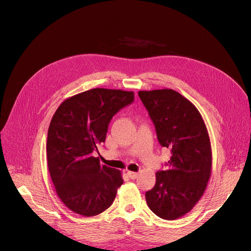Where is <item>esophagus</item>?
I'll return each instance as SVG.
<instances>
[{"label":"esophagus","mask_w":251,"mask_h":251,"mask_svg":"<svg viewBox=\"0 0 251 251\" xmlns=\"http://www.w3.org/2000/svg\"><path fill=\"white\" fill-rule=\"evenodd\" d=\"M127 175H128L131 179H135V178H137V177H138V173H136V172H132V171H128V172H127Z\"/></svg>","instance_id":"1"}]
</instances>
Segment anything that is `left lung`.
<instances>
[{"label":"left lung","mask_w":251,"mask_h":251,"mask_svg":"<svg viewBox=\"0 0 251 251\" xmlns=\"http://www.w3.org/2000/svg\"><path fill=\"white\" fill-rule=\"evenodd\" d=\"M138 96L155 127L160 144L171 150L166 171H157L147 191L149 207L164 220H176L193 208L212 173V148L195 105L173 89L140 90Z\"/></svg>","instance_id":"1"}]
</instances>
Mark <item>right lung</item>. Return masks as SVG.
Wrapping results in <instances>:
<instances>
[{"label": "right lung", "instance_id": "right-lung-1", "mask_svg": "<svg viewBox=\"0 0 251 251\" xmlns=\"http://www.w3.org/2000/svg\"><path fill=\"white\" fill-rule=\"evenodd\" d=\"M134 100L133 91L94 88L65 100L48 131L50 175L62 202L72 212L97 216L113 203L121 172L92 155L104 142L114 115Z\"/></svg>", "mask_w": 251, "mask_h": 251}]
</instances>
